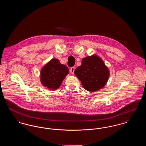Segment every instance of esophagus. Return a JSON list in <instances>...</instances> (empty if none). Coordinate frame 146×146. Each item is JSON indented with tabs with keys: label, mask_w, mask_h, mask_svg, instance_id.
I'll return each mask as SVG.
<instances>
[{
	"label": "esophagus",
	"mask_w": 146,
	"mask_h": 146,
	"mask_svg": "<svg viewBox=\"0 0 146 146\" xmlns=\"http://www.w3.org/2000/svg\"><path fill=\"white\" fill-rule=\"evenodd\" d=\"M74 70H75V68H74V67H71V68H70V72H71V73H72V74H74Z\"/></svg>",
	"instance_id": "1"
}]
</instances>
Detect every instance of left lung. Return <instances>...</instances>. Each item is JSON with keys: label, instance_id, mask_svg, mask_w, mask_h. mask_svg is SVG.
<instances>
[{"label": "left lung", "instance_id": "8db88e82", "mask_svg": "<svg viewBox=\"0 0 146 146\" xmlns=\"http://www.w3.org/2000/svg\"><path fill=\"white\" fill-rule=\"evenodd\" d=\"M74 74L85 90L95 92L104 87L110 72L104 61L94 54L84 58L81 66L74 70Z\"/></svg>", "mask_w": 146, "mask_h": 146}]
</instances>
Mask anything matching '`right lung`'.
<instances>
[{
  "mask_svg": "<svg viewBox=\"0 0 146 146\" xmlns=\"http://www.w3.org/2000/svg\"><path fill=\"white\" fill-rule=\"evenodd\" d=\"M69 74V69L57 58H52L40 70V80L42 85L50 90L59 88L63 79Z\"/></svg>",
  "mask_w": 146,
  "mask_h": 146,
  "instance_id": "1",
  "label": "right lung"
}]
</instances>
